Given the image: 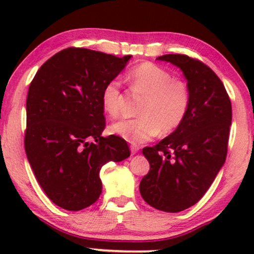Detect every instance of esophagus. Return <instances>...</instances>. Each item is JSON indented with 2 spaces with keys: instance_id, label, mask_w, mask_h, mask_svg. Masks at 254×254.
<instances>
[{
  "instance_id": "esophagus-1",
  "label": "esophagus",
  "mask_w": 254,
  "mask_h": 254,
  "mask_svg": "<svg viewBox=\"0 0 254 254\" xmlns=\"http://www.w3.org/2000/svg\"><path fill=\"white\" fill-rule=\"evenodd\" d=\"M140 150V147H138V145H136V144H131L130 145V151H131V154H136V152Z\"/></svg>"
}]
</instances>
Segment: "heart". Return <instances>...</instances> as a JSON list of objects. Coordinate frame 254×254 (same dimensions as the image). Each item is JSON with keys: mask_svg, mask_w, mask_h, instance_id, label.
Segmentation results:
<instances>
[{"mask_svg": "<svg viewBox=\"0 0 254 254\" xmlns=\"http://www.w3.org/2000/svg\"><path fill=\"white\" fill-rule=\"evenodd\" d=\"M130 89L144 96L137 111L138 118L123 119L110 130L130 143H143L159 134H171L186 120L190 106V89L186 81L152 62L134 67L128 74ZM102 105L111 118L120 116L124 105L119 79H111L103 86Z\"/></svg>", "mask_w": 254, "mask_h": 254, "instance_id": "heart-1", "label": "heart"}]
</instances>
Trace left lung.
<instances>
[{
	"mask_svg": "<svg viewBox=\"0 0 254 254\" xmlns=\"http://www.w3.org/2000/svg\"><path fill=\"white\" fill-rule=\"evenodd\" d=\"M157 60L182 69L192 97L182 126L142 150L150 170L141 180L140 193L156 209L178 213L206 194L224 164L231 102L223 83L202 61L185 54H166Z\"/></svg>",
	"mask_w": 254,
	"mask_h": 254,
	"instance_id": "left-lung-1",
	"label": "left lung"
}]
</instances>
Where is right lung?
Returning <instances> with one entry per match:
<instances>
[{
  "mask_svg": "<svg viewBox=\"0 0 254 254\" xmlns=\"http://www.w3.org/2000/svg\"><path fill=\"white\" fill-rule=\"evenodd\" d=\"M129 59L64 48L31 82L24 147L41 189L64 209L77 211L95 203L103 189V165L129 157L124 138L102 136L106 123L100 99L103 86Z\"/></svg>",
  "mask_w": 254,
  "mask_h": 254,
  "instance_id": "add662e5",
  "label": "right lung"
}]
</instances>
